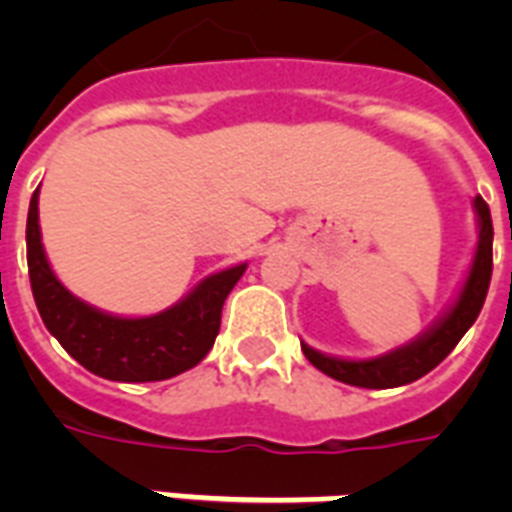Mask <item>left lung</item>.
Here are the masks:
<instances>
[{
	"label": "left lung",
	"instance_id": "1",
	"mask_svg": "<svg viewBox=\"0 0 512 512\" xmlns=\"http://www.w3.org/2000/svg\"><path fill=\"white\" fill-rule=\"evenodd\" d=\"M476 212L478 223H481V233H478V249L470 276L462 287L460 300L454 303V308L446 313L444 319L438 321L436 327L430 329L428 335H422L420 340L409 342L404 348L390 350L388 356L369 358V361H345V358L324 356L319 350L303 345L305 358L311 361L316 369H321L329 377L345 382V385H356V388H398L406 382L420 380L422 374H428L430 369H436L454 345L462 340V335L473 327V321L478 319V313L484 308L486 292H489V281H492V212L481 196H476Z\"/></svg>",
	"mask_w": 512,
	"mask_h": 512
}]
</instances>
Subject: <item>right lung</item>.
Wrapping results in <instances>:
<instances>
[{
  "label": "right lung",
  "instance_id": "add662e5",
  "mask_svg": "<svg viewBox=\"0 0 512 512\" xmlns=\"http://www.w3.org/2000/svg\"><path fill=\"white\" fill-rule=\"evenodd\" d=\"M39 188L28 204L26 257L36 308L50 335L84 369L116 382L170 380L207 356L220 332L228 292L247 265L209 276L167 311L146 319H119L76 300L52 273L39 233Z\"/></svg>",
  "mask_w": 512,
  "mask_h": 512
}]
</instances>
